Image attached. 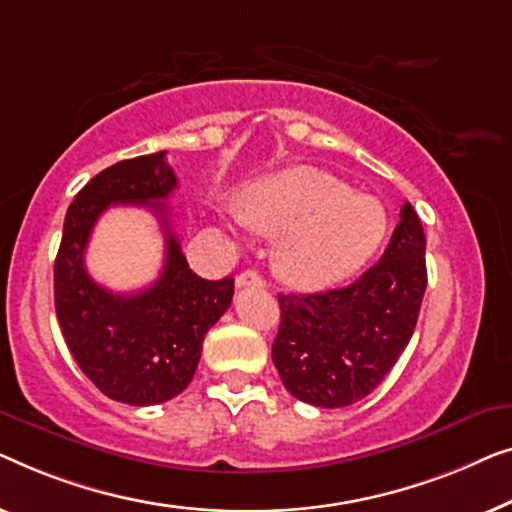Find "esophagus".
Segmentation results:
<instances>
[{
  "mask_svg": "<svg viewBox=\"0 0 512 512\" xmlns=\"http://www.w3.org/2000/svg\"><path fill=\"white\" fill-rule=\"evenodd\" d=\"M236 287H264V278L259 276V271H243L236 276Z\"/></svg>",
  "mask_w": 512,
  "mask_h": 512,
  "instance_id": "obj_1",
  "label": "esophagus"
}]
</instances>
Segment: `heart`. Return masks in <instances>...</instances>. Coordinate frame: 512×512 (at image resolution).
Wrapping results in <instances>:
<instances>
[{
    "label": "heart",
    "instance_id": "b5f03b06",
    "mask_svg": "<svg viewBox=\"0 0 512 512\" xmlns=\"http://www.w3.org/2000/svg\"><path fill=\"white\" fill-rule=\"evenodd\" d=\"M250 229L280 236L273 269L301 290L348 278L376 255L387 234L378 199L313 167H294L257 183L239 204Z\"/></svg>",
    "mask_w": 512,
    "mask_h": 512
}]
</instances>
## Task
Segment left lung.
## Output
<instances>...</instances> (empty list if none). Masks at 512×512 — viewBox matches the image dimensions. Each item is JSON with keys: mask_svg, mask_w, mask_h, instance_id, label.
I'll return each instance as SVG.
<instances>
[{"mask_svg": "<svg viewBox=\"0 0 512 512\" xmlns=\"http://www.w3.org/2000/svg\"><path fill=\"white\" fill-rule=\"evenodd\" d=\"M413 206L378 264L355 283L315 294H278L280 327L271 355L294 399L318 408L350 406L383 383L413 336L427 262Z\"/></svg>", "mask_w": 512, "mask_h": 512, "instance_id": "left-lung-1", "label": "left lung"}]
</instances>
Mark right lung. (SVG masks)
I'll list each match as a JSON object with an SVG mask.
<instances>
[{
    "label": "right lung",
    "mask_w": 512,
    "mask_h": 512,
    "mask_svg": "<svg viewBox=\"0 0 512 512\" xmlns=\"http://www.w3.org/2000/svg\"><path fill=\"white\" fill-rule=\"evenodd\" d=\"M176 185L167 150L99 171L69 206L55 257V311L67 348L99 392L129 406L178 397L197 371L206 331L232 304L234 278L197 276L171 232L164 199ZM111 203L150 205L163 220L168 257L141 293L113 295L84 269L91 227Z\"/></svg>",
    "instance_id": "1"
}]
</instances>
